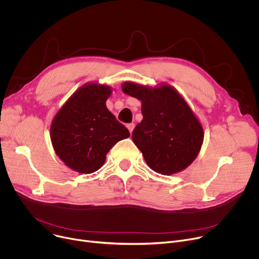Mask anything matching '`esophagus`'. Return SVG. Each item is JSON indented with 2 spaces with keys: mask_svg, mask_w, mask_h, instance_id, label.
<instances>
[{
  "mask_svg": "<svg viewBox=\"0 0 259 259\" xmlns=\"http://www.w3.org/2000/svg\"><path fill=\"white\" fill-rule=\"evenodd\" d=\"M134 127H135L134 123H130V124H128V125H127V128H128V130L130 131V133H132V131H133V129H134Z\"/></svg>",
  "mask_w": 259,
  "mask_h": 259,
  "instance_id": "obj_1",
  "label": "esophagus"
}]
</instances>
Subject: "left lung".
<instances>
[{"label":"left lung","instance_id":"obj_1","mask_svg":"<svg viewBox=\"0 0 259 259\" xmlns=\"http://www.w3.org/2000/svg\"><path fill=\"white\" fill-rule=\"evenodd\" d=\"M122 90L141 101L143 119L132 139L150 168L171 175L190 166L201 150L204 131L186 100L168 85L153 89L128 82Z\"/></svg>","mask_w":259,"mask_h":259}]
</instances>
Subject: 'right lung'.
I'll return each mask as SVG.
<instances>
[{"mask_svg": "<svg viewBox=\"0 0 259 259\" xmlns=\"http://www.w3.org/2000/svg\"><path fill=\"white\" fill-rule=\"evenodd\" d=\"M110 93L104 85H85L66 101L52 122L54 151L72 170L85 174L97 171L109 150L130 136L105 105Z\"/></svg>", "mask_w": 259, "mask_h": 259, "instance_id": "right-lung-1", "label": "right lung"}]
</instances>
